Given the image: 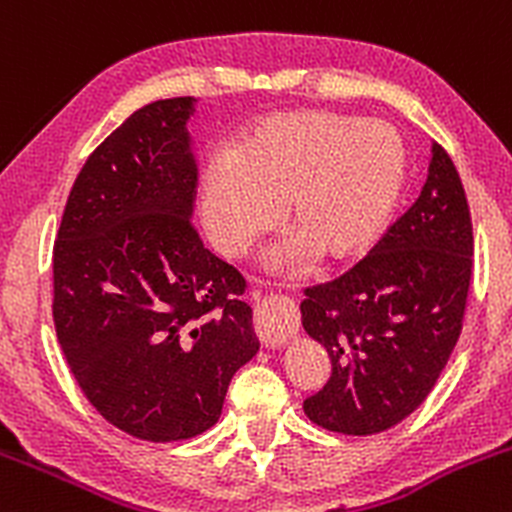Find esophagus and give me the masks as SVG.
Masks as SVG:
<instances>
[{
  "mask_svg": "<svg viewBox=\"0 0 512 512\" xmlns=\"http://www.w3.org/2000/svg\"><path fill=\"white\" fill-rule=\"evenodd\" d=\"M256 323H258V337H261L263 345H268V347L283 345V342H286L288 337L295 333V328H298L295 323L273 325V323H268V320H263L261 315L256 318Z\"/></svg>",
  "mask_w": 512,
  "mask_h": 512,
  "instance_id": "1",
  "label": "esophagus"
}]
</instances>
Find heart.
Wrapping results in <instances>:
<instances>
[{
	"label": "heart",
	"instance_id": "b5f03b06",
	"mask_svg": "<svg viewBox=\"0 0 512 512\" xmlns=\"http://www.w3.org/2000/svg\"><path fill=\"white\" fill-rule=\"evenodd\" d=\"M407 179V142L392 123L300 108L246 125L234 150L204 162L197 197L224 256H244L281 207L293 234L268 268L291 271L315 254L330 263L365 254L387 231Z\"/></svg>",
	"mask_w": 512,
	"mask_h": 512
}]
</instances>
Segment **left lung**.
I'll return each mask as SVG.
<instances>
[{
    "label": "left lung",
    "mask_w": 512,
    "mask_h": 512,
    "mask_svg": "<svg viewBox=\"0 0 512 512\" xmlns=\"http://www.w3.org/2000/svg\"><path fill=\"white\" fill-rule=\"evenodd\" d=\"M473 226L451 157L431 142L419 199L335 281L305 291V333L330 357V379L303 402L313 424L350 436L392 429L419 407L463 325Z\"/></svg>",
    "instance_id": "left-lung-1"
}]
</instances>
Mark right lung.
Listing matches in <instances>:
<instances>
[{"label": "right lung", "mask_w": 512, "mask_h": 512, "mask_svg": "<svg viewBox=\"0 0 512 512\" xmlns=\"http://www.w3.org/2000/svg\"><path fill=\"white\" fill-rule=\"evenodd\" d=\"M192 96L155 100L78 172L54 244V325L88 402L135 439H192L258 352L246 281L192 226Z\"/></svg>", "instance_id": "1"}]
</instances>
